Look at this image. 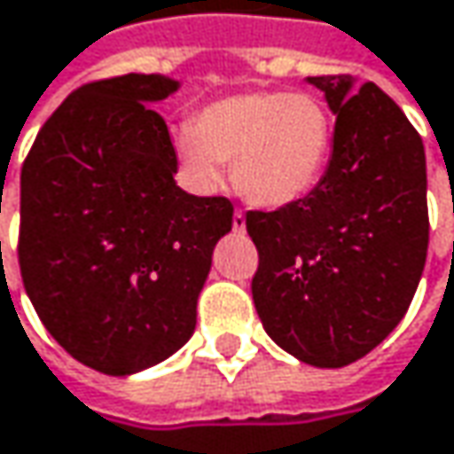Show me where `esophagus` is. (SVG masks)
<instances>
[{
  "mask_svg": "<svg viewBox=\"0 0 454 454\" xmlns=\"http://www.w3.org/2000/svg\"><path fill=\"white\" fill-rule=\"evenodd\" d=\"M244 228H247V215H244L241 210H236V213H233V231L241 233Z\"/></svg>",
  "mask_w": 454,
  "mask_h": 454,
  "instance_id": "1",
  "label": "esophagus"
}]
</instances>
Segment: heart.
Returning a JSON list of instances; mask_svg holds the SVG:
<instances>
[{
	"mask_svg": "<svg viewBox=\"0 0 454 454\" xmlns=\"http://www.w3.org/2000/svg\"><path fill=\"white\" fill-rule=\"evenodd\" d=\"M189 184L223 186L231 163L236 192L260 207H286L325 176L333 150V116L309 93H244L205 106L174 135Z\"/></svg>",
	"mask_w": 454,
	"mask_h": 454,
	"instance_id": "1",
	"label": "heart"
}]
</instances>
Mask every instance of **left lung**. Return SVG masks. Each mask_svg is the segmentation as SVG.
Masks as SVG:
<instances>
[{"label":"left lung","instance_id":"obj_1","mask_svg":"<svg viewBox=\"0 0 454 454\" xmlns=\"http://www.w3.org/2000/svg\"><path fill=\"white\" fill-rule=\"evenodd\" d=\"M335 114L333 155L307 197L249 210L262 327L299 361L340 369L377 348L413 301L429 249L421 135L374 82L309 77Z\"/></svg>","mask_w":454,"mask_h":454}]
</instances>
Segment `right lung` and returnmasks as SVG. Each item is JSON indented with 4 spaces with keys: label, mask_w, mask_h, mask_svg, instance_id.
Wrapping results in <instances>:
<instances>
[{
    "label": "right lung",
    "mask_w": 454,
    "mask_h": 454,
    "mask_svg": "<svg viewBox=\"0 0 454 454\" xmlns=\"http://www.w3.org/2000/svg\"><path fill=\"white\" fill-rule=\"evenodd\" d=\"M176 80L121 74L77 88L46 119L20 171L18 262L51 338L124 377L160 364L197 325L228 197L176 186V150L150 104Z\"/></svg>",
    "instance_id": "obj_1"
}]
</instances>
